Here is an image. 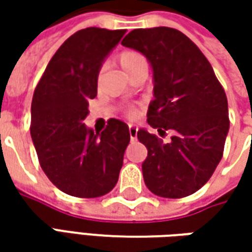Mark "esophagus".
<instances>
[{"label":"esophagus","mask_w":252,"mask_h":252,"mask_svg":"<svg viewBox=\"0 0 252 252\" xmlns=\"http://www.w3.org/2000/svg\"><path fill=\"white\" fill-rule=\"evenodd\" d=\"M129 134H130L131 140L136 139V136H137V127H136L134 125H130V126H129Z\"/></svg>","instance_id":"esophagus-1"}]
</instances>
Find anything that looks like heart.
Segmentation results:
<instances>
[{
  "instance_id": "obj_1",
  "label": "heart",
  "mask_w": 252,
  "mask_h": 252,
  "mask_svg": "<svg viewBox=\"0 0 252 252\" xmlns=\"http://www.w3.org/2000/svg\"><path fill=\"white\" fill-rule=\"evenodd\" d=\"M118 62H119V65L122 67V70L127 74V75L130 73H133L134 70L147 65L144 57H143L140 53L133 52V50H127V52H123V53L119 54ZM134 115H136V111H134V109H129V111H127V116H129V118H133Z\"/></svg>"
}]
</instances>
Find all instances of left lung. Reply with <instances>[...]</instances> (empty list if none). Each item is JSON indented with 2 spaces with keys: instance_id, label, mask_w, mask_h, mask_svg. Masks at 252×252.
Here are the masks:
<instances>
[{
  "instance_id": "left-lung-1",
  "label": "left lung",
  "mask_w": 252,
  "mask_h": 252,
  "mask_svg": "<svg viewBox=\"0 0 252 252\" xmlns=\"http://www.w3.org/2000/svg\"><path fill=\"white\" fill-rule=\"evenodd\" d=\"M122 44L140 52L153 68L149 125L160 136L174 131L168 143L137 131L149 151L141 164L146 187L161 198L192 195L223 157L230 127L226 92L198 46L177 29H134Z\"/></svg>"
}]
</instances>
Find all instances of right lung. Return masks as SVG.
Returning a JSON list of instances; mask_svg holds the SVG:
<instances>
[{
    "label": "right lung",
    "instance_id": "1",
    "mask_svg": "<svg viewBox=\"0 0 252 252\" xmlns=\"http://www.w3.org/2000/svg\"><path fill=\"white\" fill-rule=\"evenodd\" d=\"M125 33L101 28L75 32L54 53L33 92L32 141L44 174L67 195L98 198L119 178L129 126L111 119L95 133L84 119L98 92L102 64Z\"/></svg>",
    "mask_w": 252,
    "mask_h": 252
}]
</instances>
